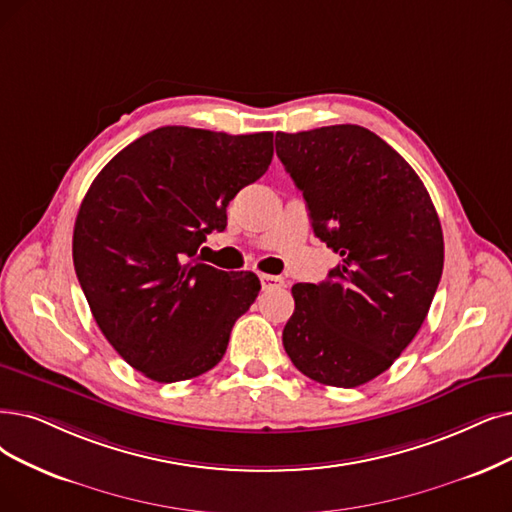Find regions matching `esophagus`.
Masks as SVG:
<instances>
[{"instance_id": "1", "label": "esophagus", "mask_w": 512, "mask_h": 512, "mask_svg": "<svg viewBox=\"0 0 512 512\" xmlns=\"http://www.w3.org/2000/svg\"><path fill=\"white\" fill-rule=\"evenodd\" d=\"M260 283H262V290L283 288V285H285V281L281 277H275V275H260Z\"/></svg>"}]
</instances>
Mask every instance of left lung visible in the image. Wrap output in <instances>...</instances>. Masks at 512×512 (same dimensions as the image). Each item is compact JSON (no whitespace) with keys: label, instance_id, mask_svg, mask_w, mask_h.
Instances as JSON below:
<instances>
[{"label":"left lung","instance_id":"left-lung-1","mask_svg":"<svg viewBox=\"0 0 512 512\" xmlns=\"http://www.w3.org/2000/svg\"><path fill=\"white\" fill-rule=\"evenodd\" d=\"M315 235L340 254L321 283H296L283 346L315 382L355 388L414 340L443 273V231L418 174L391 145L342 124L275 136Z\"/></svg>","mask_w":512,"mask_h":512}]
</instances>
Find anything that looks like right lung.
Instances as JSON below:
<instances>
[{"label": "right lung", "mask_w": 512, "mask_h": 512, "mask_svg": "<svg viewBox=\"0 0 512 512\" xmlns=\"http://www.w3.org/2000/svg\"><path fill=\"white\" fill-rule=\"evenodd\" d=\"M273 132L157 128L94 178L75 220L73 264L100 332L155 382L206 374L260 292L254 273L195 260L229 201L269 170Z\"/></svg>", "instance_id": "right-lung-1"}]
</instances>
